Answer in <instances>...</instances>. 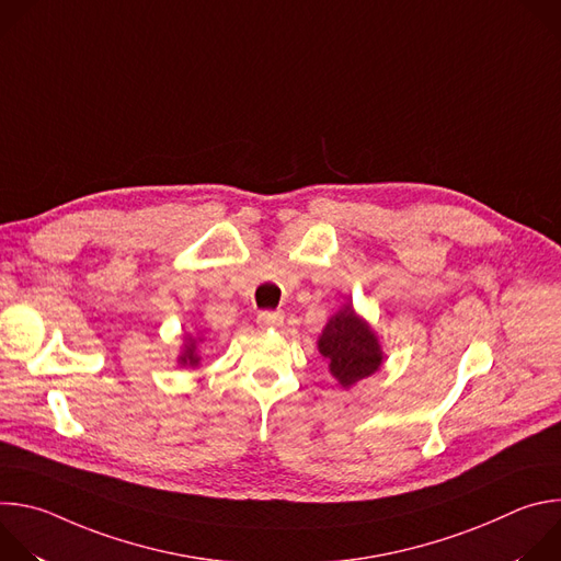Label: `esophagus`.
Masks as SVG:
<instances>
[{
    "mask_svg": "<svg viewBox=\"0 0 561 561\" xmlns=\"http://www.w3.org/2000/svg\"><path fill=\"white\" fill-rule=\"evenodd\" d=\"M257 324L262 329H277V327L284 324V312H279V310H262L257 314Z\"/></svg>",
    "mask_w": 561,
    "mask_h": 561,
    "instance_id": "obj_1",
    "label": "esophagus"
}]
</instances>
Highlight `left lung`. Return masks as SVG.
<instances>
[{
  "label": "left lung",
  "instance_id": "8db88e82",
  "mask_svg": "<svg viewBox=\"0 0 561 561\" xmlns=\"http://www.w3.org/2000/svg\"><path fill=\"white\" fill-rule=\"evenodd\" d=\"M317 348L329 359L333 377L344 388L370 377L383 362L375 331L348 304L329 319V324L317 340Z\"/></svg>",
  "mask_w": 561,
  "mask_h": 561
}]
</instances>
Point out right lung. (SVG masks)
Wrapping results in <instances>:
<instances>
[{"mask_svg":"<svg viewBox=\"0 0 561 561\" xmlns=\"http://www.w3.org/2000/svg\"><path fill=\"white\" fill-rule=\"evenodd\" d=\"M202 342V337H193V335H188L186 337V342H184V351H182V355L178 357V364L180 366H197L199 364V353H197V344Z\"/></svg>","mask_w":561,"mask_h":561,"instance_id":"right-lung-1","label":"right lung"}]
</instances>
